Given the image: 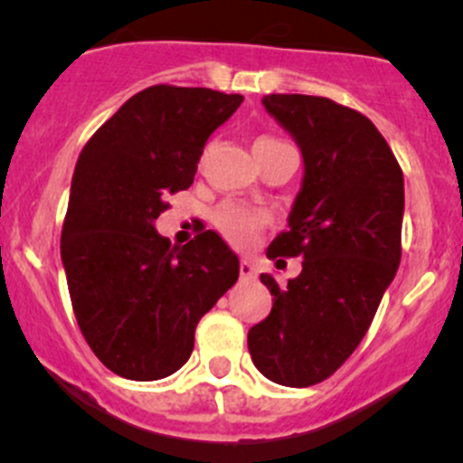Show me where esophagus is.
<instances>
[{
    "label": "esophagus",
    "instance_id": "1",
    "mask_svg": "<svg viewBox=\"0 0 463 463\" xmlns=\"http://www.w3.org/2000/svg\"><path fill=\"white\" fill-rule=\"evenodd\" d=\"M240 275H241V279H255V278H258V266H255L249 258L241 260Z\"/></svg>",
    "mask_w": 463,
    "mask_h": 463
}]
</instances>
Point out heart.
Returning a JSON list of instances; mask_svg holds the SVG:
<instances>
[{
  "mask_svg": "<svg viewBox=\"0 0 463 463\" xmlns=\"http://www.w3.org/2000/svg\"><path fill=\"white\" fill-rule=\"evenodd\" d=\"M282 141L270 137H260L253 143V152H261L266 147H273ZM214 223H217L219 231L232 241V244H246L250 237L258 232V228L264 223V214L261 210L253 208V205L246 203H223L219 205L217 213H214Z\"/></svg>",
  "mask_w": 463,
  "mask_h": 463,
  "instance_id": "1",
  "label": "heart"
}]
</instances>
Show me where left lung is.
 <instances>
[{
  "label": "left lung",
  "instance_id": "left-lung-1",
  "mask_svg": "<svg viewBox=\"0 0 463 463\" xmlns=\"http://www.w3.org/2000/svg\"><path fill=\"white\" fill-rule=\"evenodd\" d=\"M261 105L291 134L305 161L288 231L270 241L266 255L302 258V273L284 287L273 275H260L273 309L250 326L249 352L269 381L309 387L352 356L394 279L403 172L361 111L302 93H270Z\"/></svg>",
  "mask_w": 463,
  "mask_h": 463
}]
</instances>
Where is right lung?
<instances>
[{"mask_svg":"<svg viewBox=\"0 0 463 463\" xmlns=\"http://www.w3.org/2000/svg\"><path fill=\"white\" fill-rule=\"evenodd\" d=\"M241 100L203 87L143 89L78 156L60 255L82 335L114 374H175L193 354L197 322L240 278L217 232L179 249L154 222L167 194L193 185L205 141Z\"/></svg>","mask_w":463,"mask_h":463,"instance_id":"1","label":"right lung"}]
</instances>
